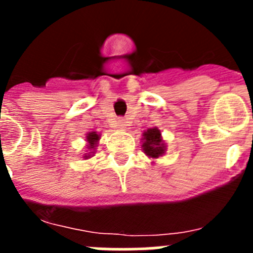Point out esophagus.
<instances>
[{
  "label": "esophagus",
  "instance_id": "1",
  "mask_svg": "<svg viewBox=\"0 0 253 253\" xmlns=\"http://www.w3.org/2000/svg\"><path fill=\"white\" fill-rule=\"evenodd\" d=\"M118 128H119V129H124L125 128L124 120H119V122H118Z\"/></svg>",
  "mask_w": 253,
  "mask_h": 253
}]
</instances>
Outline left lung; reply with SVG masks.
Returning a JSON list of instances; mask_svg holds the SVG:
<instances>
[{"instance_id":"1","label":"left lung","mask_w":253,"mask_h":253,"mask_svg":"<svg viewBox=\"0 0 253 253\" xmlns=\"http://www.w3.org/2000/svg\"><path fill=\"white\" fill-rule=\"evenodd\" d=\"M143 152L149 158H158L166 152V144L163 142L161 130L158 128H151L143 133Z\"/></svg>"}]
</instances>
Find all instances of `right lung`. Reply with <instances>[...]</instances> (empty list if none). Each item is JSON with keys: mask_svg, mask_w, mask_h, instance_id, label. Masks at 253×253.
Listing matches in <instances>:
<instances>
[{"mask_svg": "<svg viewBox=\"0 0 253 253\" xmlns=\"http://www.w3.org/2000/svg\"><path fill=\"white\" fill-rule=\"evenodd\" d=\"M100 139V134H97L96 131H90L88 134H86V140H87V147H88V149H95V147L97 146V142H99ZM93 152H90L88 154H86L84 156V158H90L91 154H92Z\"/></svg>", "mask_w": 253, "mask_h": 253, "instance_id": "1", "label": "right lung"}]
</instances>
